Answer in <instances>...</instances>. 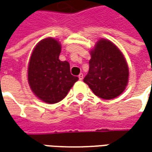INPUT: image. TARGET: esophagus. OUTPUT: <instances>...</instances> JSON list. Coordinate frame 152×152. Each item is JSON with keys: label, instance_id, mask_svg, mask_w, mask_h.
I'll return each instance as SVG.
<instances>
[{"label": "esophagus", "instance_id": "obj_1", "mask_svg": "<svg viewBox=\"0 0 152 152\" xmlns=\"http://www.w3.org/2000/svg\"><path fill=\"white\" fill-rule=\"evenodd\" d=\"M83 79H84V75H83V73H79V80H83Z\"/></svg>", "mask_w": 152, "mask_h": 152}]
</instances>
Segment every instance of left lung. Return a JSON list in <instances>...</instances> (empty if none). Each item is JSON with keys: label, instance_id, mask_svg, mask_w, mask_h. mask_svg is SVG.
<instances>
[{"label": "left lung", "instance_id": "obj_1", "mask_svg": "<svg viewBox=\"0 0 152 152\" xmlns=\"http://www.w3.org/2000/svg\"><path fill=\"white\" fill-rule=\"evenodd\" d=\"M91 54L89 72L84 82L100 98L111 100L118 96L125 90L129 79L124 55L107 39L99 40Z\"/></svg>", "mask_w": 152, "mask_h": 152}]
</instances>
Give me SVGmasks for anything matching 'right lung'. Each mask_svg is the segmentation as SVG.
<instances>
[{
    "instance_id": "right-lung-1",
    "label": "right lung",
    "mask_w": 152,
    "mask_h": 152,
    "mask_svg": "<svg viewBox=\"0 0 152 152\" xmlns=\"http://www.w3.org/2000/svg\"><path fill=\"white\" fill-rule=\"evenodd\" d=\"M61 45L52 38L45 39L33 51L28 70L30 88L41 101L54 104L67 95L79 79L70 73L67 61L59 60Z\"/></svg>"
}]
</instances>
